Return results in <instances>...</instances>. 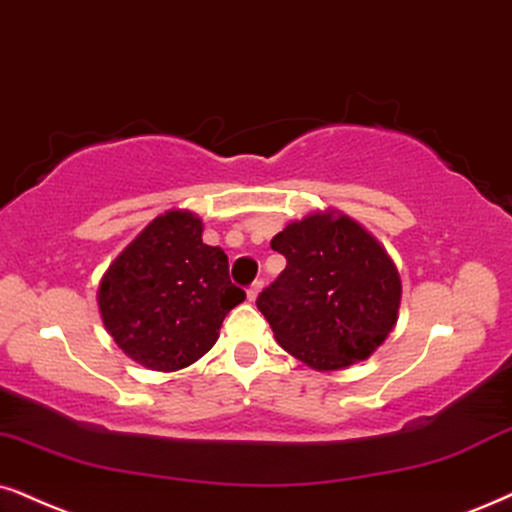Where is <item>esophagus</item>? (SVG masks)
<instances>
[{
	"label": "esophagus",
	"instance_id": "obj_1",
	"mask_svg": "<svg viewBox=\"0 0 512 512\" xmlns=\"http://www.w3.org/2000/svg\"><path fill=\"white\" fill-rule=\"evenodd\" d=\"M260 290H262V281H255V283H252V286L248 288V300H250V302H255V300H257V295H260Z\"/></svg>",
	"mask_w": 512,
	"mask_h": 512
}]
</instances>
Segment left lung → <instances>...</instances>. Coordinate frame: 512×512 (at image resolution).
I'll use <instances>...</instances> for the list:
<instances>
[{
	"label": "left lung",
	"mask_w": 512,
	"mask_h": 512,
	"mask_svg": "<svg viewBox=\"0 0 512 512\" xmlns=\"http://www.w3.org/2000/svg\"><path fill=\"white\" fill-rule=\"evenodd\" d=\"M286 269L257 297L278 345L316 371H340L383 345L397 323L399 271L342 212H312L271 238Z\"/></svg>",
	"instance_id": "1"
}]
</instances>
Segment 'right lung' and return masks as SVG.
<instances>
[{
    "label": "right lung",
    "instance_id": "right-lung-1",
    "mask_svg": "<svg viewBox=\"0 0 512 512\" xmlns=\"http://www.w3.org/2000/svg\"><path fill=\"white\" fill-rule=\"evenodd\" d=\"M99 312L129 359L179 371L210 352L224 316L245 300L222 248L203 243L189 210L158 215L101 278Z\"/></svg>",
    "mask_w": 512,
    "mask_h": 512
}]
</instances>
